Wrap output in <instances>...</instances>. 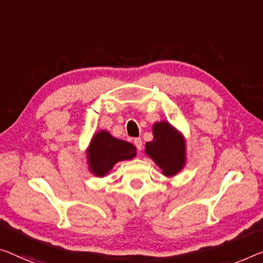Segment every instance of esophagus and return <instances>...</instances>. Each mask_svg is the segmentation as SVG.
Here are the masks:
<instances>
[{"label":"esophagus","instance_id":"1","mask_svg":"<svg viewBox=\"0 0 263 263\" xmlns=\"http://www.w3.org/2000/svg\"><path fill=\"white\" fill-rule=\"evenodd\" d=\"M134 144H135V147L137 148V151H139V152L142 151V140H141L140 137H139V139H134Z\"/></svg>","mask_w":263,"mask_h":263}]
</instances>
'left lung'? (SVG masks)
Here are the masks:
<instances>
[{
    "mask_svg": "<svg viewBox=\"0 0 263 263\" xmlns=\"http://www.w3.org/2000/svg\"><path fill=\"white\" fill-rule=\"evenodd\" d=\"M154 140L145 143V153L162 169L164 175L179 173L184 164V141L167 122L155 123Z\"/></svg>",
    "mask_w": 263,
    "mask_h": 263,
    "instance_id": "1",
    "label": "left lung"
}]
</instances>
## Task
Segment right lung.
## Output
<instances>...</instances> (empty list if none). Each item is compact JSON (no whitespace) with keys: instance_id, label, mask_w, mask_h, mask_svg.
<instances>
[{"instance_id":"1","label":"right lung","mask_w":263,"mask_h":263,"mask_svg":"<svg viewBox=\"0 0 263 263\" xmlns=\"http://www.w3.org/2000/svg\"><path fill=\"white\" fill-rule=\"evenodd\" d=\"M135 155V145L126 141L114 139L107 132L98 133L88 151L90 169L98 176H104L116 162L130 160Z\"/></svg>"}]
</instances>
